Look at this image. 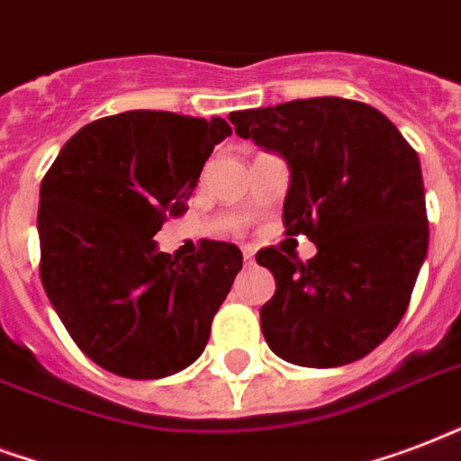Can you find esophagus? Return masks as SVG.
Wrapping results in <instances>:
<instances>
[{
  "label": "esophagus",
  "instance_id": "obj_1",
  "mask_svg": "<svg viewBox=\"0 0 461 461\" xmlns=\"http://www.w3.org/2000/svg\"><path fill=\"white\" fill-rule=\"evenodd\" d=\"M243 258H245V265L250 267L252 262H255V250H252V248H243Z\"/></svg>",
  "mask_w": 461,
  "mask_h": 461
}]
</instances>
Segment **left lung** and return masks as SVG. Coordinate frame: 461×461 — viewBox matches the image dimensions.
Instances as JSON below:
<instances>
[{"mask_svg": "<svg viewBox=\"0 0 461 461\" xmlns=\"http://www.w3.org/2000/svg\"><path fill=\"white\" fill-rule=\"evenodd\" d=\"M228 119L286 160V235H309L318 248L306 265L275 248L255 258L276 282L259 309L269 349L313 369L362 359L399 325L428 255L418 152L375 106L340 96Z\"/></svg>", "mask_w": 461, "mask_h": 461, "instance_id": "left-lung-1", "label": "left lung"}]
</instances>
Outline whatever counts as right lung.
Instances as JSON below:
<instances>
[{
	"mask_svg": "<svg viewBox=\"0 0 461 461\" xmlns=\"http://www.w3.org/2000/svg\"><path fill=\"white\" fill-rule=\"evenodd\" d=\"M226 121L123 112L62 145L41 182V282L86 357L128 379L177 375L206 348L243 267L233 243L179 259L152 235L182 216Z\"/></svg>",
	"mask_w": 461,
	"mask_h": 461,
	"instance_id": "add662e5",
	"label": "right lung"
}]
</instances>
